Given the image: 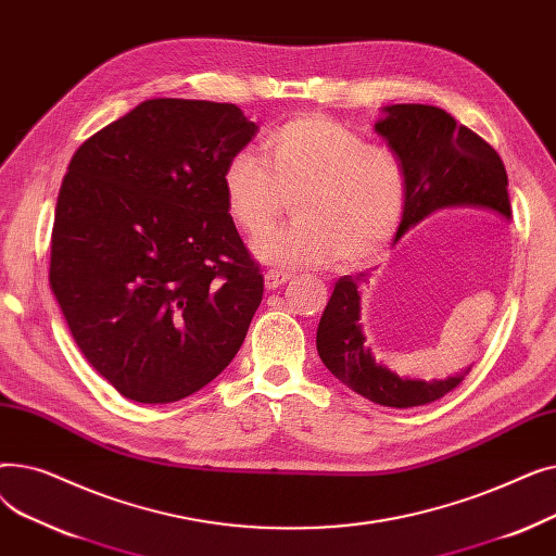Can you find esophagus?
Returning <instances> with one entry per match:
<instances>
[{
  "mask_svg": "<svg viewBox=\"0 0 556 556\" xmlns=\"http://www.w3.org/2000/svg\"><path fill=\"white\" fill-rule=\"evenodd\" d=\"M288 279H290V275H288V273H281V270H268L266 275H263V281H266V288H268V290H275V288L283 286Z\"/></svg>",
  "mask_w": 556,
  "mask_h": 556,
  "instance_id": "obj_1",
  "label": "esophagus"
}]
</instances>
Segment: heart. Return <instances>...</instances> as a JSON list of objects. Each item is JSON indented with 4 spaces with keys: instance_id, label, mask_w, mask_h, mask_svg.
<instances>
[{
    "instance_id": "1",
    "label": "heart",
    "mask_w": 556,
    "mask_h": 556,
    "mask_svg": "<svg viewBox=\"0 0 556 556\" xmlns=\"http://www.w3.org/2000/svg\"><path fill=\"white\" fill-rule=\"evenodd\" d=\"M268 164L248 151L223 170L229 218L261 237L296 198L299 220L254 243V254L281 268H342L371 261L396 233L407 180L401 157L383 143H365L329 116H298L263 141Z\"/></svg>"
}]
</instances>
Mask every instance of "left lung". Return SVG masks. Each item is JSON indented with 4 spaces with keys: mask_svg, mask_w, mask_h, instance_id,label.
<instances>
[{
    "mask_svg": "<svg viewBox=\"0 0 556 556\" xmlns=\"http://www.w3.org/2000/svg\"><path fill=\"white\" fill-rule=\"evenodd\" d=\"M376 130L388 139L405 168L407 195L396 239L444 207L466 204L511 216L501 155L480 135L457 124L446 110L421 103L390 105ZM365 279L367 275L340 277L319 319L315 342L327 369L346 388L386 407L426 405L455 390L466 371L426 383L401 378L374 361L358 323V286Z\"/></svg>",
    "mask_w": 556,
    "mask_h": 556,
    "instance_id": "left-lung-1",
    "label": "left lung"
}]
</instances>
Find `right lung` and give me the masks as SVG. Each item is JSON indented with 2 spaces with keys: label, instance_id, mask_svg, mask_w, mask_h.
Here are the masks:
<instances>
[{
  "label": "right lung",
  "instance_id": "obj_1",
  "mask_svg": "<svg viewBox=\"0 0 556 556\" xmlns=\"http://www.w3.org/2000/svg\"><path fill=\"white\" fill-rule=\"evenodd\" d=\"M256 130L233 103L151 99L70 162L49 283L83 356L130 401L198 392L245 340L263 275L223 170Z\"/></svg>",
  "mask_w": 556,
  "mask_h": 556
}]
</instances>
